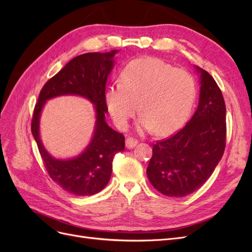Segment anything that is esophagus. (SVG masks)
<instances>
[{"instance_id":"1","label":"esophagus","mask_w":252,"mask_h":252,"mask_svg":"<svg viewBox=\"0 0 252 252\" xmlns=\"http://www.w3.org/2000/svg\"><path fill=\"white\" fill-rule=\"evenodd\" d=\"M125 144H126L127 148H132V147L135 146L136 144H138V140H135L133 138H127Z\"/></svg>"}]
</instances>
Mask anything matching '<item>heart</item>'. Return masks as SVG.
I'll use <instances>...</instances> for the list:
<instances>
[{
    "mask_svg": "<svg viewBox=\"0 0 252 252\" xmlns=\"http://www.w3.org/2000/svg\"><path fill=\"white\" fill-rule=\"evenodd\" d=\"M195 82L184 69L158 58L128 63L121 83L106 93V103L119 128L140 110V126L158 136H167L185 124L195 100Z\"/></svg>",
    "mask_w": 252,
    "mask_h": 252,
    "instance_id": "1",
    "label": "heart"
}]
</instances>
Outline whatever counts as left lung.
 <instances>
[{
    "label": "left lung",
    "mask_w": 252,
    "mask_h": 252,
    "mask_svg": "<svg viewBox=\"0 0 252 252\" xmlns=\"http://www.w3.org/2000/svg\"><path fill=\"white\" fill-rule=\"evenodd\" d=\"M201 72L200 102L181 130L152 147L147 177L158 191L182 197L194 192L209 179L226 146V106L217 82Z\"/></svg>",
    "instance_id": "left-lung-1"
}]
</instances>
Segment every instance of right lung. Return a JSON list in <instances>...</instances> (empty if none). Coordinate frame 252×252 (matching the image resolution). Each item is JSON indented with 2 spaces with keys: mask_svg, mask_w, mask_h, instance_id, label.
I'll use <instances>...</instances> for the list:
<instances>
[{
  "mask_svg": "<svg viewBox=\"0 0 252 252\" xmlns=\"http://www.w3.org/2000/svg\"><path fill=\"white\" fill-rule=\"evenodd\" d=\"M117 51L88 52L73 58L46 82L34 106L32 132L45 168L52 181L74 195H93L104 189L110 180L114 156L125 148V136L105 122V112L108 111L105 87ZM62 94L85 96L95 104L97 111V127L90 146L81 156L68 161L49 156L38 135L39 113L44 102Z\"/></svg>",
  "mask_w": 252,
  "mask_h": 252,
  "instance_id": "add662e5",
  "label": "right lung"
}]
</instances>
